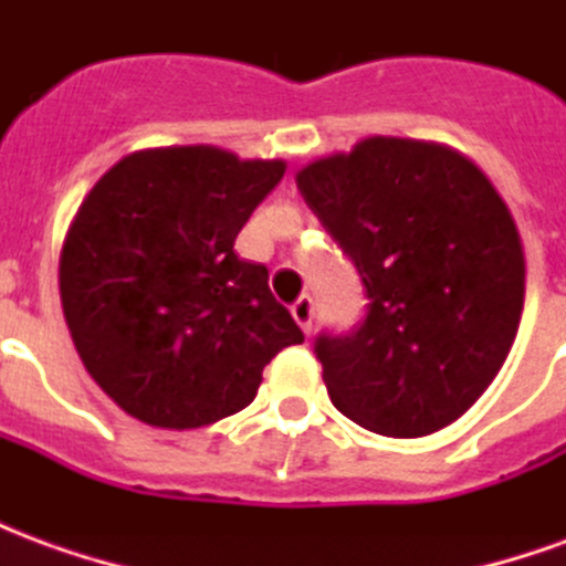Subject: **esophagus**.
Listing matches in <instances>:
<instances>
[{
    "mask_svg": "<svg viewBox=\"0 0 566 566\" xmlns=\"http://www.w3.org/2000/svg\"><path fill=\"white\" fill-rule=\"evenodd\" d=\"M291 315L294 321L303 327V333L312 331V318H315V303H312V296H300L294 306H291Z\"/></svg>",
    "mask_w": 566,
    "mask_h": 566,
    "instance_id": "obj_1",
    "label": "esophagus"
}]
</instances>
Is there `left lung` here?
<instances>
[{
  "label": "left lung",
  "mask_w": 566,
  "mask_h": 566,
  "mask_svg": "<svg viewBox=\"0 0 566 566\" xmlns=\"http://www.w3.org/2000/svg\"><path fill=\"white\" fill-rule=\"evenodd\" d=\"M296 187L367 287L352 336H318L333 406L385 437L437 433L485 394L524 308V248L488 175L439 142L369 136Z\"/></svg>",
  "instance_id": "left-lung-1"
}]
</instances>
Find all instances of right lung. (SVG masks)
Segmentation results:
<instances>
[{"label":"right lung","instance_id":"add662e5","mask_svg":"<svg viewBox=\"0 0 566 566\" xmlns=\"http://www.w3.org/2000/svg\"><path fill=\"white\" fill-rule=\"evenodd\" d=\"M284 160L214 145L133 150L93 185L60 251V300L93 381L127 416L193 430L258 397L303 343L263 263L233 251Z\"/></svg>","mask_w":566,"mask_h":566}]
</instances>
